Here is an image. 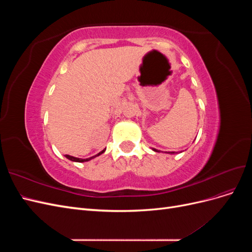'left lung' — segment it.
<instances>
[{
  "instance_id": "8db88e82",
  "label": "left lung",
  "mask_w": 252,
  "mask_h": 252,
  "mask_svg": "<svg viewBox=\"0 0 252 252\" xmlns=\"http://www.w3.org/2000/svg\"><path fill=\"white\" fill-rule=\"evenodd\" d=\"M152 150H154V151H156V152H159V150H158V149H156V148H152ZM167 154H170V155H173V154H177V152H174V151H171V152H167Z\"/></svg>"
}]
</instances>
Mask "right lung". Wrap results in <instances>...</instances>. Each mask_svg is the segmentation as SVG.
Listing matches in <instances>:
<instances>
[{
	"instance_id": "right-lung-1",
	"label": "right lung",
	"mask_w": 252,
	"mask_h": 252,
	"mask_svg": "<svg viewBox=\"0 0 252 252\" xmlns=\"http://www.w3.org/2000/svg\"><path fill=\"white\" fill-rule=\"evenodd\" d=\"M105 152V149L104 150H102L101 152H98L97 155H95V156H94V157H91V158H74V157H71V156H68V155H65V157L68 158V159H70V161H72V162H78V163H83V162H88V161H90V159H93V158H96V157H98L100 155H102V154H104Z\"/></svg>"
}]
</instances>
